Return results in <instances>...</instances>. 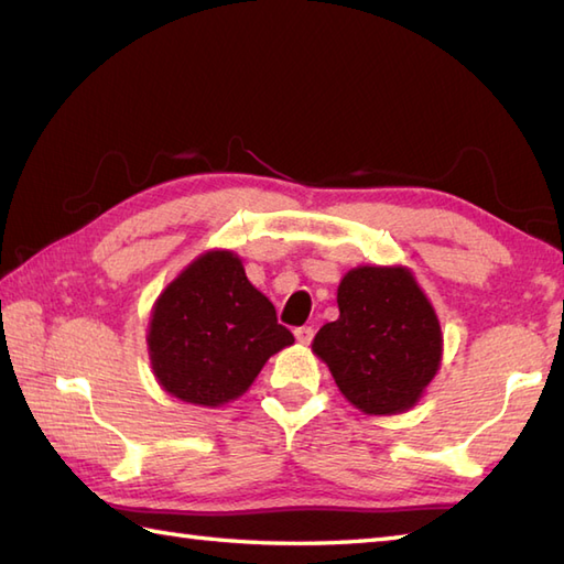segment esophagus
I'll list each match as a JSON object with an SVG mask.
<instances>
[{
  "label": "esophagus",
  "mask_w": 564,
  "mask_h": 564,
  "mask_svg": "<svg viewBox=\"0 0 564 564\" xmlns=\"http://www.w3.org/2000/svg\"><path fill=\"white\" fill-rule=\"evenodd\" d=\"M313 337H315V329H313V327H297V329H295V339H297V344L307 346L310 341H313Z\"/></svg>",
  "instance_id": "esophagus-1"
}]
</instances>
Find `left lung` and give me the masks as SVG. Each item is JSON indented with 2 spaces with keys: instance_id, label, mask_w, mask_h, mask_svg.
I'll use <instances>...</instances> for the list:
<instances>
[{
  "instance_id": "obj_1",
  "label": "left lung",
  "mask_w": 564,
  "mask_h": 564,
  "mask_svg": "<svg viewBox=\"0 0 564 564\" xmlns=\"http://www.w3.org/2000/svg\"><path fill=\"white\" fill-rule=\"evenodd\" d=\"M339 319L313 339L341 394L364 414H402L441 368L443 334L406 267H356L337 291Z\"/></svg>"
}]
</instances>
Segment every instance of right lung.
I'll use <instances>...</instances> for the list:
<instances>
[{
  "label": "right lung",
  "instance_id": "add662e5",
  "mask_svg": "<svg viewBox=\"0 0 564 564\" xmlns=\"http://www.w3.org/2000/svg\"><path fill=\"white\" fill-rule=\"evenodd\" d=\"M293 341L230 249L191 261L154 301L148 327L150 366L162 390L210 410L242 398L263 364Z\"/></svg>",
  "mask_w": 564,
  "mask_h": 564
}]
</instances>
